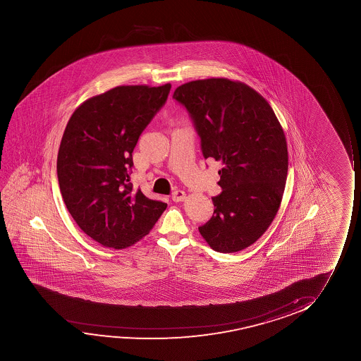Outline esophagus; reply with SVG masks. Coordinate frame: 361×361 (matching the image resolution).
Wrapping results in <instances>:
<instances>
[{
	"instance_id": "34e87169",
	"label": "esophagus",
	"mask_w": 361,
	"mask_h": 361,
	"mask_svg": "<svg viewBox=\"0 0 361 361\" xmlns=\"http://www.w3.org/2000/svg\"><path fill=\"white\" fill-rule=\"evenodd\" d=\"M185 198H186V193L181 191V190H176L171 195V200H173V202H181Z\"/></svg>"
}]
</instances>
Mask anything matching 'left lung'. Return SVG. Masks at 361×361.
<instances>
[{"mask_svg":"<svg viewBox=\"0 0 361 361\" xmlns=\"http://www.w3.org/2000/svg\"><path fill=\"white\" fill-rule=\"evenodd\" d=\"M173 99L188 109L204 159L222 163V192L198 231L216 252L243 250L267 232L281 204L288 169L281 124L267 99L239 81L196 80Z\"/></svg>","mask_w":361,"mask_h":361,"instance_id":"8db88e82","label":"left lung"}]
</instances>
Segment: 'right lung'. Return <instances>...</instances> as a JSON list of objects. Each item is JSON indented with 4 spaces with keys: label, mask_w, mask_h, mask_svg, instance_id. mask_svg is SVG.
<instances>
[{
    "label": "right lung",
    "mask_w": 361,
    "mask_h": 361,
    "mask_svg": "<svg viewBox=\"0 0 361 361\" xmlns=\"http://www.w3.org/2000/svg\"><path fill=\"white\" fill-rule=\"evenodd\" d=\"M171 85L117 86L75 109L60 143L56 171L65 206L101 245L124 249L145 237L166 203L129 183L139 137Z\"/></svg>",
    "instance_id": "right-lung-1"
}]
</instances>
